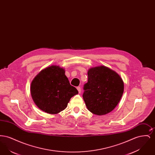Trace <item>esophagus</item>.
Returning <instances> with one entry per match:
<instances>
[{"instance_id": "esophagus-1", "label": "esophagus", "mask_w": 155, "mask_h": 155, "mask_svg": "<svg viewBox=\"0 0 155 155\" xmlns=\"http://www.w3.org/2000/svg\"><path fill=\"white\" fill-rule=\"evenodd\" d=\"M77 90H78V93L80 94V93H81V88H80V87H78L77 88Z\"/></svg>"}]
</instances>
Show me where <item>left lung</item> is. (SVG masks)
<instances>
[{
    "label": "left lung",
    "instance_id": "1",
    "mask_svg": "<svg viewBox=\"0 0 155 155\" xmlns=\"http://www.w3.org/2000/svg\"><path fill=\"white\" fill-rule=\"evenodd\" d=\"M88 82L84 86L83 99L89 111L102 116L113 110L124 92V82L116 71L104 66L88 71Z\"/></svg>",
    "mask_w": 155,
    "mask_h": 155
}]
</instances>
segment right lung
Instances as JSON below:
<instances>
[{"label":"right lung","mask_w":155,"mask_h":155,"mask_svg":"<svg viewBox=\"0 0 155 155\" xmlns=\"http://www.w3.org/2000/svg\"><path fill=\"white\" fill-rule=\"evenodd\" d=\"M33 101L41 110L56 114L64 110L70 99L78 94L59 66L52 65L41 70L32 81L30 87Z\"/></svg>","instance_id":"add662e5"}]
</instances>
